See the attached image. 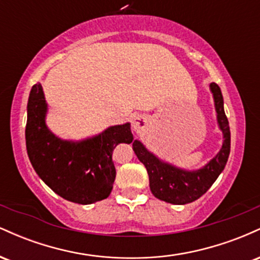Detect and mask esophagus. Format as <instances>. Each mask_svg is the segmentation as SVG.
<instances>
[{
	"label": "esophagus",
	"mask_w": 260,
	"mask_h": 260,
	"mask_svg": "<svg viewBox=\"0 0 260 260\" xmlns=\"http://www.w3.org/2000/svg\"><path fill=\"white\" fill-rule=\"evenodd\" d=\"M148 126L147 118L143 117V116H134L132 120V127L137 133H142L145 129V127Z\"/></svg>",
	"instance_id": "1"
}]
</instances>
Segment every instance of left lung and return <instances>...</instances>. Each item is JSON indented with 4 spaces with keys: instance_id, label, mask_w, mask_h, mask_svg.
I'll return each mask as SVG.
<instances>
[{
    "instance_id": "left-lung-1",
    "label": "left lung",
    "mask_w": 260,
    "mask_h": 260,
    "mask_svg": "<svg viewBox=\"0 0 260 260\" xmlns=\"http://www.w3.org/2000/svg\"><path fill=\"white\" fill-rule=\"evenodd\" d=\"M215 104L217 124L222 132V147L215 156L202 169L188 171L160 160L149 151L142 142L134 140L133 150L140 162L144 164L149 175V184L154 197L160 201L176 205L192 203L204 194L213 186L228 162L231 148V133L228 117L223 110V99L219 85L210 83Z\"/></svg>"
}]
</instances>
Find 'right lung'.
<instances>
[{"label": "right lung", "mask_w": 260, "mask_h": 260, "mask_svg": "<svg viewBox=\"0 0 260 260\" xmlns=\"http://www.w3.org/2000/svg\"><path fill=\"white\" fill-rule=\"evenodd\" d=\"M26 111V151L39 177L66 201L91 204L106 199L116 177L112 151L120 143H132L131 123L78 142L58 138L46 126L47 104L40 83L32 85Z\"/></svg>", "instance_id": "add662e5"}]
</instances>
